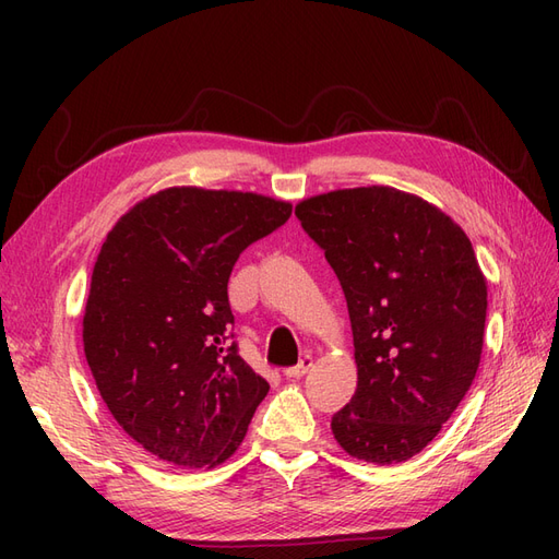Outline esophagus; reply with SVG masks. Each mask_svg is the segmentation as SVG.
<instances>
[{"label":"esophagus","instance_id":"obj_1","mask_svg":"<svg viewBox=\"0 0 559 559\" xmlns=\"http://www.w3.org/2000/svg\"><path fill=\"white\" fill-rule=\"evenodd\" d=\"M310 368H312V357H310V354H306V357H300V361H298L296 366L286 368L284 376H286V378H302V376L308 373Z\"/></svg>","mask_w":559,"mask_h":559}]
</instances>
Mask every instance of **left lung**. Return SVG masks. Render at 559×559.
<instances>
[{
  "instance_id": "obj_1",
  "label": "left lung",
  "mask_w": 559,
  "mask_h": 559,
  "mask_svg": "<svg viewBox=\"0 0 559 559\" xmlns=\"http://www.w3.org/2000/svg\"><path fill=\"white\" fill-rule=\"evenodd\" d=\"M296 216L341 280L357 392L331 419L345 452L401 464L462 403L483 352L487 284L466 233L392 186L314 195Z\"/></svg>"
}]
</instances>
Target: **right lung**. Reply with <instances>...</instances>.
<instances>
[{
    "label": "right lung",
    "instance_id": "1",
    "mask_svg": "<svg viewBox=\"0 0 559 559\" xmlns=\"http://www.w3.org/2000/svg\"><path fill=\"white\" fill-rule=\"evenodd\" d=\"M289 202L173 186L118 218L99 249L83 352L109 413L179 468L226 462L270 384L233 341L228 277Z\"/></svg>",
    "mask_w": 559,
    "mask_h": 559
}]
</instances>
